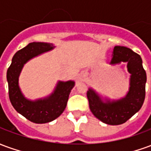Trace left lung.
Segmentation results:
<instances>
[{"label": "left lung", "mask_w": 151, "mask_h": 151, "mask_svg": "<svg viewBox=\"0 0 151 151\" xmlns=\"http://www.w3.org/2000/svg\"><path fill=\"white\" fill-rule=\"evenodd\" d=\"M120 62H127L128 71L131 74L129 89L124 98L112 101L106 99L104 102L91 88L86 93L93 115L102 122L111 125L126 122L141 109L146 96V73L141 56L129 47L115 46L110 64Z\"/></svg>", "instance_id": "left-lung-1"}]
</instances>
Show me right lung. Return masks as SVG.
Segmentation results:
<instances>
[{"mask_svg": "<svg viewBox=\"0 0 151 151\" xmlns=\"http://www.w3.org/2000/svg\"><path fill=\"white\" fill-rule=\"evenodd\" d=\"M55 47L52 43L33 42L15 53L7 70L9 97L13 107L18 113L36 124L52 121L65 109L70 91L74 86L73 81L60 82L47 98L31 101L24 97L18 86V77L22 69L29 60L41 53L48 52Z\"/></svg>", "mask_w": 151, "mask_h": 151, "instance_id": "add662e5", "label": "right lung"}]
</instances>
